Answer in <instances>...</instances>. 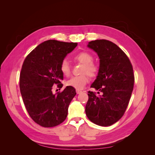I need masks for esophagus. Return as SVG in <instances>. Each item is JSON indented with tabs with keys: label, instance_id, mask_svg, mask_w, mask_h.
I'll return each instance as SVG.
<instances>
[{
	"label": "esophagus",
	"instance_id": "34e87169",
	"mask_svg": "<svg viewBox=\"0 0 155 155\" xmlns=\"http://www.w3.org/2000/svg\"><path fill=\"white\" fill-rule=\"evenodd\" d=\"M81 92H82V91H80V90H78V89L76 90V93H77V94H80Z\"/></svg>",
	"mask_w": 155,
	"mask_h": 155
}]
</instances>
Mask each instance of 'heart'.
Masks as SVG:
<instances>
[{"label":"heart","instance_id":"1","mask_svg":"<svg viewBox=\"0 0 155 155\" xmlns=\"http://www.w3.org/2000/svg\"><path fill=\"white\" fill-rule=\"evenodd\" d=\"M74 60L84 64L82 72L87 73L91 77H95L99 71V68L97 65L94 63L92 55L87 51H81L77 54L74 57ZM60 70L65 76H69L71 70L69 63L67 60L62 61L60 65ZM88 81V78L87 74H83L78 76H73L67 81V85L78 90L82 89Z\"/></svg>","mask_w":155,"mask_h":155}]
</instances>
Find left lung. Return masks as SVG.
I'll use <instances>...</instances> for the list:
<instances>
[{
    "label": "left lung",
    "mask_w": 155,
    "mask_h": 155,
    "mask_svg": "<svg viewBox=\"0 0 155 155\" xmlns=\"http://www.w3.org/2000/svg\"><path fill=\"white\" fill-rule=\"evenodd\" d=\"M87 46L100 59L99 71L91 87L102 94L88 92L85 113L94 124L110 126L123 116L128 106L134 81L133 66L123 50L111 41H92Z\"/></svg>",
    "instance_id": "left-lung-1"
}]
</instances>
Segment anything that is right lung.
Returning a JSON list of instances; mask_svg holds the SVG:
<instances>
[{
	"instance_id": "obj_1",
	"label": "right lung",
	"mask_w": 155,
	"mask_h": 155,
	"mask_svg": "<svg viewBox=\"0 0 155 155\" xmlns=\"http://www.w3.org/2000/svg\"><path fill=\"white\" fill-rule=\"evenodd\" d=\"M76 43L48 40L28 55L20 74V91L26 109L35 123L52 127L65 120L68 106L76 96V89L67 86L54 94L53 86L61 88L63 74L60 65Z\"/></svg>"
}]
</instances>
